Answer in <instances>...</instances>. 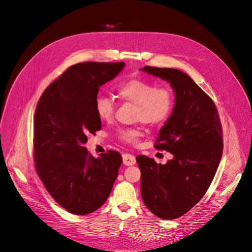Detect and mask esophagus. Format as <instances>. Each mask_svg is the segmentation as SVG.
<instances>
[{"label": "esophagus", "mask_w": 252, "mask_h": 252, "mask_svg": "<svg viewBox=\"0 0 252 252\" xmlns=\"http://www.w3.org/2000/svg\"><path fill=\"white\" fill-rule=\"evenodd\" d=\"M123 159H124L125 165H132L135 163V158L130 154H124Z\"/></svg>", "instance_id": "obj_1"}]
</instances>
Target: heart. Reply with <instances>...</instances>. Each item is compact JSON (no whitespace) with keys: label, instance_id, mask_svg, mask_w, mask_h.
<instances>
[{"label":"heart","instance_id":"b5f03b06","mask_svg":"<svg viewBox=\"0 0 252 252\" xmlns=\"http://www.w3.org/2000/svg\"><path fill=\"white\" fill-rule=\"evenodd\" d=\"M118 95L136 105L135 120L150 126L164 124L173 109L174 95L166 87H157L142 79H129L123 82L117 90ZM116 102L110 96L98 94L94 100V110L103 122H110L116 112ZM137 127H126L118 130V137L128 145H136L140 136Z\"/></svg>","mask_w":252,"mask_h":252}]
</instances>
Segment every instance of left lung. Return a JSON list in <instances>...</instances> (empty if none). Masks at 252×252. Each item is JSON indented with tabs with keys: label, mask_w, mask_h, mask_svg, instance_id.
Wrapping results in <instances>:
<instances>
[{
	"label": "left lung",
	"mask_w": 252,
	"mask_h": 252,
	"mask_svg": "<svg viewBox=\"0 0 252 252\" xmlns=\"http://www.w3.org/2000/svg\"><path fill=\"white\" fill-rule=\"evenodd\" d=\"M142 70L167 81L175 93L172 114L155 148L173 155L165 164L137 156L140 193L146 206L161 220H175L205 194L220 165L222 127L213 100L182 70L146 65Z\"/></svg>",
	"instance_id": "8db88e82"
}]
</instances>
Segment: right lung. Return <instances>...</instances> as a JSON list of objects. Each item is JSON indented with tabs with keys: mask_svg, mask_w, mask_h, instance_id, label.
Instances as JSON below:
<instances>
[{
	"mask_svg": "<svg viewBox=\"0 0 252 252\" xmlns=\"http://www.w3.org/2000/svg\"><path fill=\"white\" fill-rule=\"evenodd\" d=\"M124 66V62L71 65L45 90L35 107V171L51 196L76 215L92 213L105 202L123 162L116 151L95 158L84 143L88 133L101 128L94 110L99 87Z\"/></svg>",
	"mask_w": 252,
	"mask_h": 252,
	"instance_id": "1",
	"label": "right lung"
}]
</instances>
